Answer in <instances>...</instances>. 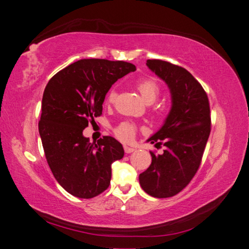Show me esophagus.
<instances>
[{
    "label": "esophagus",
    "instance_id": "esophagus-1",
    "mask_svg": "<svg viewBox=\"0 0 249 249\" xmlns=\"http://www.w3.org/2000/svg\"><path fill=\"white\" fill-rule=\"evenodd\" d=\"M135 149L134 148H132V147H128V146H124V151L126 154H130V153H133Z\"/></svg>",
    "mask_w": 249,
    "mask_h": 249
}]
</instances>
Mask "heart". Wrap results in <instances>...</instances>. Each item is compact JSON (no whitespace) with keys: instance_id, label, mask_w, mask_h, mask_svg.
I'll list each match as a JSON object with an SVG mask.
<instances>
[{"instance_id":"heart-1","label":"heart","mask_w":249,"mask_h":249,"mask_svg":"<svg viewBox=\"0 0 249 249\" xmlns=\"http://www.w3.org/2000/svg\"><path fill=\"white\" fill-rule=\"evenodd\" d=\"M136 88L137 90L140 91V93L142 94V98L146 101L147 103H153L156 100L158 99V96L160 94V86L157 82V80L155 78H144L140 80L136 83ZM117 96V91L114 87L111 88L109 91L107 92V96H105V103L107 104H112L115 102ZM154 111L157 112L158 107H155ZM137 130V125L133 123V122L129 121H124L120 123L117 126H115L113 132L116 135L117 138H120L121 141L123 142H128L132 140L134 137L135 133Z\"/></svg>"}]
</instances>
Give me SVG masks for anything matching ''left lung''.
I'll list each match as a JSON object with an SVG mask.
<instances>
[{
  "mask_svg": "<svg viewBox=\"0 0 249 249\" xmlns=\"http://www.w3.org/2000/svg\"><path fill=\"white\" fill-rule=\"evenodd\" d=\"M146 65L165 80L172 98L165 124L148 140L166 149L162 155L150 151V166L140 175L142 190L162 199L182 191L199 170L211 133L210 102L187 69L159 59H148Z\"/></svg>",
  "mask_w": 249,
  "mask_h": 249,
  "instance_id": "1",
  "label": "left lung"
}]
</instances>
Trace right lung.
Wrapping results in <instances>:
<instances>
[{
    "instance_id": "right-lung-1",
    "label": "right lung",
    "mask_w": 249,
    "mask_h": 249,
    "mask_svg": "<svg viewBox=\"0 0 249 249\" xmlns=\"http://www.w3.org/2000/svg\"><path fill=\"white\" fill-rule=\"evenodd\" d=\"M135 70L125 61L81 59L57 72L46 86L39 135L50 170L70 195L91 199L108 188L111 165L123 158V146L112 136L90 142L82 132L102 115L112 84Z\"/></svg>"
}]
</instances>
